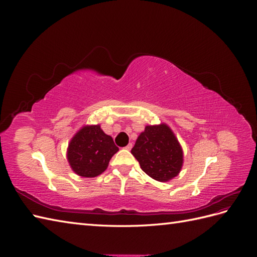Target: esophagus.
Returning <instances> with one entry per match:
<instances>
[{
    "label": "esophagus",
    "mask_w": 257,
    "mask_h": 257,
    "mask_svg": "<svg viewBox=\"0 0 257 257\" xmlns=\"http://www.w3.org/2000/svg\"><path fill=\"white\" fill-rule=\"evenodd\" d=\"M132 147H133V145H132V144H128V145L125 147V149H126V150H131V149H132Z\"/></svg>",
    "instance_id": "34e87169"
}]
</instances>
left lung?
<instances>
[{"label":"left lung","instance_id":"1","mask_svg":"<svg viewBox=\"0 0 257 257\" xmlns=\"http://www.w3.org/2000/svg\"><path fill=\"white\" fill-rule=\"evenodd\" d=\"M131 152L144 172L161 182L178 176L182 167L181 146L166 124L146 126Z\"/></svg>","mask_w":257,"mask_h":257}]
</instances>
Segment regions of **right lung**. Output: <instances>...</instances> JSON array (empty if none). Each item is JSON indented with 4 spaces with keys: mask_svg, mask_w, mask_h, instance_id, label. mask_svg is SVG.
I'll list each match as a JSON object with an SVG mask.
<instances>
[{
    "mask_svg": "<svg viewBox=\"0 0 257 257\" xmlns=\"http://www.w3.org/2000/svg\"><path fill=\"white\" fill-rule=\"evenodd\" d=\"M119 148L99 125L82 127L68 145L67 159L74 172L92 178L105 172L109 161Z\"/></svg>",
    "mask_w": 257,
    "mask_h": 257,
    "instance_id": "obj_1",
    "label": "right lung"
}]
</instances>
